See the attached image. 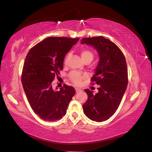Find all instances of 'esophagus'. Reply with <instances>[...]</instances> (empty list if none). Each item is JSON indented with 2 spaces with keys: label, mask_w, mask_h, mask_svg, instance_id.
I'll return each mask as SVG.
<instances>
[{
  "label": "esophagus",
  "mask_w": 152,
  "mask_h": 152,
  "mask_svg": "<svg viewBox=\"0 0 152 152\" xmlns=\"http://www.w3.org/2000/svg\"><path fill=\"white\" fill-rule=\"evenodd\" d=\"M80 91H82L81 89H80V88H76V93H78V92H80Z\"/></svg>",
  "instance_id": "34e87169"
}]
</instances>
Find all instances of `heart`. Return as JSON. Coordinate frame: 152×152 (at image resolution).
I'll return each instance as SVG.
<instances>
[{
	"label": "heart",
	"instance_id": "heart-1",
	"mask_svg": "<svg viewBox=\"0 0 152 152\" xmlns=\"http://www.w3.org/2000/svg\"><path fill=\"white\" fill-rule=\"evenodd\" d=\"M80 54H81L82 58L84 62H87V61L91 62L92 60H93L94 56L93 52L88 49H82L81 50V51H80ZM68 58H69V55H68L66 58H65V61H64L65 64H66ZM68 77H69L71 82H72L74 84H75L76 86H78L81 84V82L83 80L86 78L87 75L84 73L77 72V71H72V72H71L69 74Z\"/></svg>",
	"mask_w": 152,
	"mask_h": 152
}]
</instances>
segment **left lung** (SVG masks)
Returning <instances> with one entry per match:
<instances>
[{"label": "left lung", "instance_id": "left-lung-1", "mask_svg": "<svg viewBox=\"0 0 152 152\" xmlns=\"http://www.w3.org/2000/svg\"><path fill=\"white\" fill-rule=\"evenodd\" d=\"M82 43L94 46L100 60L91 84L99 85L98 93L86 89L88 100L83 105L85 115L92 121H107L117 111L128 84V68L124 55L113 42L102 36L83 38Z\"/></svg>", "mask_w": 152, "mask_h": 152}]
</instances>
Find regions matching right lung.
I'll use <instances>...</instances> for the list:
<instances>
[{"label": "right lung", "instance_id": "1", "mask_svg": "<svg viewBox=\"0 0 152 152\" xmlns=\"http://www.w3.org/2000/svg\"><path fill=\"white\" fill-rule=\"evenodd\" d=\"M79 40L66 37H49L29 50L23 64L22 83L33 111L46 121L60 120L66 113L76 90L64 84L54 90L52 82L63 68L64 56Z\"/></svg>", "mask_w": 152, "mask_h": 152}]
</instances>
